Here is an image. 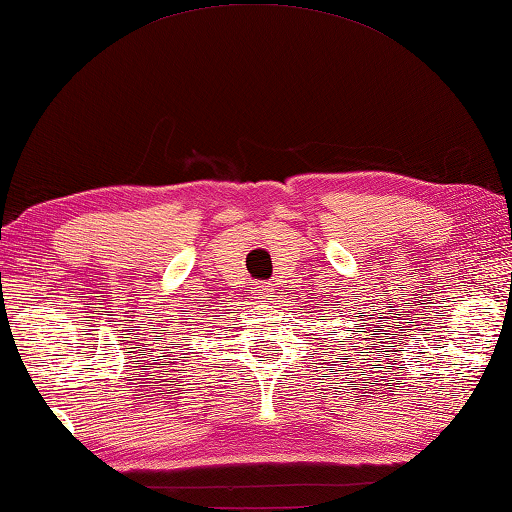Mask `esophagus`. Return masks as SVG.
<instances>
[{
    "label": "esophagus",
    "mask_w": 512,
    "mask_h": 512,
    "mask_svg": "<svg viewBox=\"0 0 512 512\" xmlns=\"http://www.w3.org/2000/svg\"><path fill=\"white\" fill-rule=\"evenodd\" d=\"M249 292H251V299H267L272 294V288L267 283H254Z\"/></svg>",
    "instance_id": "34e87169"
}]
</instances>
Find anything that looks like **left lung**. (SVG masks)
<instances>
[{
	"label": "left lung",
	"instance_id": "8db88e82",
	"mask_svg": "<svg viewBox=\"0 0 512 512\" xmlns=\"http://www.w3.org/2000/svg\"><path fill=\"white\" fill-rule=\"evenodd\" d=\"M339 315H342V312H339Z\"/></svg>",
	"mask_w": 512,
	"mask_h": 512
}]
</instances>
